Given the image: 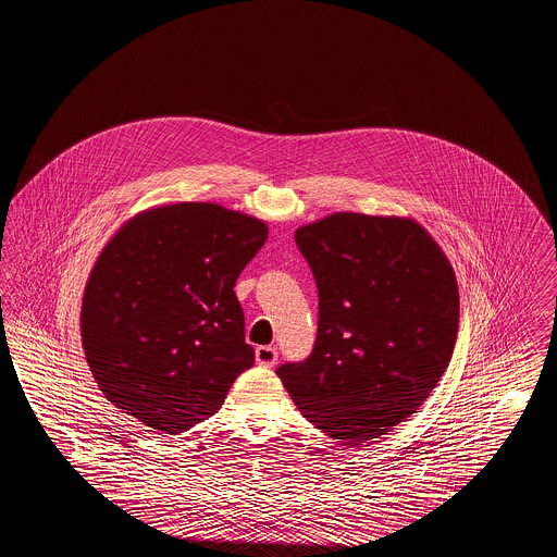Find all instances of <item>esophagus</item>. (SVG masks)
Segmentation results:
<instances>
[{
  "label": "esophagus",
  "instance_id": "34e87169",
  "mask_svg": "<svg viewBox=\"0 0 557 557\" xmlns=\"http://www.w3.org/2000/svg\"><path fill=\"white\" fill-rule=\"evenodd\" d=\"M255 359L261 368H273L277 363V348L275 346H259L255 350Z\"/></svg>",
  "mask_w": 557,
  "mask_h": 557
}]
</instances>
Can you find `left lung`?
Returning <instances> with one entry per match:
<instances>
[{
    "label": "left lung",
    "instance_id": "left-lung-1",
    "mask_svg": "<svg viewBox=\"0 0 557 557\" xmlns=\"http://www.w3.org/2000/svg\"><path fill=\"white\" fill-rule=\"evenodd\" d=\"M294 239L318 284V338L275 373L311 424L355 447L416 413L449 368L457 280L413 219L336 212Z\"/></svg>",
    "mask_w": 557,
    "mask_h": 557
}]
</instances>
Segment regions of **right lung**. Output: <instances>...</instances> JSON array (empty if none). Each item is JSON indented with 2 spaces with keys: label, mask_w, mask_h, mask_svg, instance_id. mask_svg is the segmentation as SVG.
<instances>
[{
  "label": "right lung",
  "mask_w": 557,
  "mask_h": 557,
  "mask_svg": "<svg viewBox=\"0 0 557 557\" xmlns=\"http://www.w3.org/2000/svg\"><path fill=\"white\" fill-rule=\"evenodd\" d=\"M263 221L211 202L139 212L89 275L81 338L104 397L157 434L211 418L255 348L234 286Z\"/></svg>",
  "instance_id": "1"
}]
</instances>
